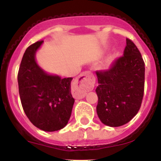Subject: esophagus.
<instances>
[{
	"instance_id": "34e87169",
	"label": "esophagus",
	"mask_w": 161,
	"mask_h": 161,
	"mask_svg": "<svg viewBox=\"0 0 161 161\" xmlns=\"http://www.w3.org/2000/svg\"><path fill=\"white\" fill-rule=\"evenodd\" d=\"M95 77L93 74L89 71L82 72L76 80L77 87H79L80 91L78 92L77 95L79 98L85 97L86 94V91L91 89L94 86Z\"/></svg>"
}]
</instances>
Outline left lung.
Masks as SVG:
<instances>
[{"instance_id": "8db88e82", "label": "left lung", "mask_w": 161, "mask_h": 161, "mask_svg": "<svg viewBox=\"0 0 161 161\" xmlns=\"http://www.w3.org/2000/svg\"><path fill=\"white\" fill-rule=\"evenodd\" d=\"M96 74L97 113L102 123L120 126L130 122L139 112L144 93L145 64L136 44L126 38L123 56Z\"/></svg>"}]
</instances>
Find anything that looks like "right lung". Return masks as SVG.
<instances>
[{
  "instance_id": "obj_1",
  "label": "right lung",
  "mask_w": 161,
  "mask_h": 161,
  "mask_svg": "<svg viewBox=\"0 0 161 161\" xmlns=\"http://www.w3.org/2000/svg\"><path fill=\"white\" fill-rule=\"evenodd\" d=\"M43 41L25 50L18 73L20 99L25 115L36 127L45 131L64 128L71 117L75 100L71 93L72 77L61 79L41 69L35 52Z\"/></svg>"
}]
</instances>
